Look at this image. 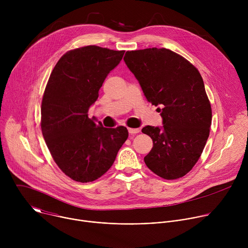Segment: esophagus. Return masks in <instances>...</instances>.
Listing matches in <instances>:
<instances>
[{"label":"esophagus","instance_id":"1","mask_svg":"<svg viewBox=\"0 0 248 248\" xmlns=\"http://www.w3.org/2000/svg\"><path fill=\"white\" fill-rule=\"evenodd\" d=\"M139 131H140L139 128H131V127L128 128V132H129L130 134H136V133H138Z\"/></svg>","mask_w":248,"mask_h":248}]
</instances>
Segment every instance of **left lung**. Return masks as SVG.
<instances>
[{
    "instance_id": "8db88e82",
    "label": "left lung",
    "mask_w": 248,
    "mask_h": 248,
    "mask_svg": "<svg viewBox=\"0 0 248 248\" xmlns=\"http://www.w3.org/2000/svg\"><path fill=\"white\" fill-rule=\"evenodd\" d=\"M124 60L147 101L162 107L163 126L142 128L153 140L144 162L165 180L180 179L200 158L210 133L212 109L203 79L192 63L166 48L127 51Z\"/></svg>"
}]
</instances>
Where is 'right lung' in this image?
I'll list each match as a JSON object with an SVG mask.
<instances>
[{
	"label": "right lung",
	"mask_w": 248,
	"mask_h": 248,
	"mask_svg": "<svg viewBox=\"0 0 248 248\" xmlns=\"http://www.w3.org/2000/svg\"><path fill=\"white\" fill-rule=\"evenodd\" d=\"M124 54L95 45L70 50L49 78L41 105L42 133L58 167L76 182L102 176L128 137L126 127H104L87 114Z\"/></svg>",
	"instance_id": "add662e5"
}]
</instances>
